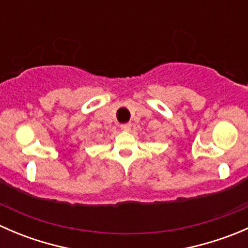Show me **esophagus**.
Masks as SVG:
<instances>
[{
    "label": "esophagus",
    "mask_w": 248,
    "mask_h": 248,
    "mask_svg": "<svg viewBox=\"0 0 248 248\" xmlns=\"http://www.w3.org/2000/svg\"><path fill=\"white\" fill-rule=\"evenodd\" d=\"M131 127H132V124H121V129L122 131H129V129H131Z\"/></svg>",
    "instance_id": "esophagus-1"
}]
</instances>
